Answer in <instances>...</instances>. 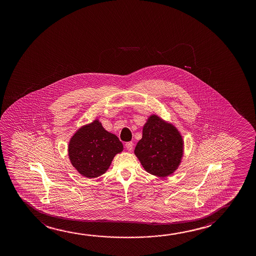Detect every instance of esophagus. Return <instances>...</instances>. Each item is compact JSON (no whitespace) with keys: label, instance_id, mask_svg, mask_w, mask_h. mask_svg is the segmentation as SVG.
<instances>
[{"label":"esophagus","instance_id":"obj_1","mask_svg":"<svg viewBox=\"0 0 256 256\" xmlns=\"http://www.w3.org/2000/svg\"><path fill=\"white\" fill-rule=\"evenodd\" d=\"M125 146H126V148L128 150L132 151V150H133L134 144L132 142H126Z\"/></svg>","mask_w":256,"mask_h":256}]
</instances>
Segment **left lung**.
I'll return each mask as SVG.
<instances>
[{"label":"left lung","instance_id":"obj_1","mask_svg":"<svg viewBox=\"0 0 256 256\" xmlns=\"http://www.w3.org/2000/svg\"><path fill=\"white\" fill-rule=\"evenodd\" d=\"M134 154L146 172L159 178L172 175L184 154V140L175 126L156 114L148 117Z\"/></svg>","mask_w":256,"mask_h":256}]
</instances>
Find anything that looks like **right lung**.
<instances>
[{"instance_id":"obj_1","label":"right lung","mask_w":256,"mask_h":256,"mask_svg":"<svg viewBox=\"0 0 256 256\" xmlns=\"http://www.w3.org/2000/svg\"><path fill=\"white\" fill-rule=\"evenodd\" d=\"M123 145L116 134L109 133L98 120L81 126L70 138L68 154L72 164L88 178L104 174Z\"/></svg>"}]
</instances>
